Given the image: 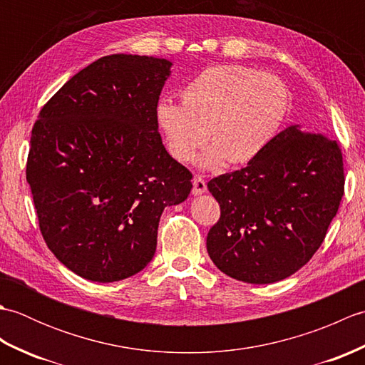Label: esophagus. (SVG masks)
<instances>
[{"label":"esophagus","mask_w":365,"mask_h":365,"mask_svg":"<svg viewBox=\"0 0 365 365\" xmlns=\"http://www.w3.org/2000/svg\"><path fill=\"white\" fill-rule=\"evenodd\" d=\"M207 191V183L202 177H195V180H192V195L199 196V195H204Z\"/></svg>","instance_id":"34e87169"}]
</instances>
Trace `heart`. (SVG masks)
<instances>
[{"label": "heart", "mask_w": 365, "mask_h": 365, "mask_svg": "<svg viewBox=\"0 0 365 365\" xmlns=\"http://www.w3.org/2000/svg\"><path fill=\"white\" fill-rule=\"evenodd\" d=\"M289 110V92L274 75L242 66H213L182 91V105L163 100L155 119L168 153L191 163L207 141L200 166L240 165L265 149Z\"/></svg>", "instance_id": "heart-1"}]
</instances>
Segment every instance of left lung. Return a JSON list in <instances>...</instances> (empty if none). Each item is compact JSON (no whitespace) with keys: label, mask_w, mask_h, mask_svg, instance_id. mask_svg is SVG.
Returning a JSON list of instances; mask_svg holds the SVG:
<instances>
[{"label":"left lung","mask_w":365,"mask_h":365,"mask_svg":"<svg viewBox=\"0 0 365 365\" xmlns=\"http://www.w3.org/2000/svg\"><path fill=\"white\" fill-rule=\"evenodd\" d=\"M344 183L337 141L287 127L243 169L208 182L221 207L207 235L208 255L237 281H282L323 243Z\"/></svg>","instance_id":"obj_1"}]
</instances>
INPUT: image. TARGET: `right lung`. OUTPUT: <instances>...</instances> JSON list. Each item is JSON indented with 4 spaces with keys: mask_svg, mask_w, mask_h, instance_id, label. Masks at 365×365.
I'll use <instances>...</instances> for the list:
<instances>
[{
    "mask_svg": "<svg viewBox=\"0 0 365 365\" xmlns=\"http://www.w3.org/2000/svg\"><path fill=\"white\" fill-rule=\"evenodd\" d=\"M170 68L153 56L100 58L33 127L26 180L38 226L54 257L88 281H122L149 265L163 210L192 188L155 119Z\"/></svg>",
    "mask_w": 365,
    "mask_h": 365,
    "instance_id": "obj_1",
    "label": "right lung"
}]
</instances>
